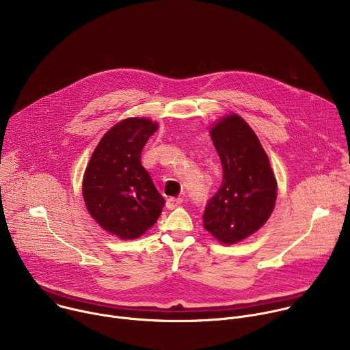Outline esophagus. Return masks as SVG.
Returning <instances> with one entry per match:
<instances>
[{"instance_id":"34e87169","label":"esophagus","mask_w":350,"mask_h":350,"mask_svg":"<svg viewBox=\"0 0 350 350\" xmlns=\"http://www.w3.org/2000/svg\"><path fill=\"white\" fill-rule=\"evenodd\" d=\"M181 202H183V199H181V198H169L167 201H166V208L172 211V209L177 208Z\"/></svg>"}]
</instances>
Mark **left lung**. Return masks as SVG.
<instances>
[{
    "instance_id": "1",
    "label": "left lung",
    "mask_w": 350,
    "mask_h": 350,
    "mask_svg": "<svg viewBox=\"0 0 350 350\" xmlns=\"http://www.w3.org/2000/svg\"><path fill=\"white\" fill-rule=\"evenodd\" d=\"M211 137L223 166V181L206 205L204 227L220 243L255 234L271 216L277 180L258 135L239 115L216 120Z\"/></svg>"
}]
</instances>
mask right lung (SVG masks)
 I'll return each mask as SVG.
<instances>
[{"label":"right lung","mask_w":350,"mask_h":350,"mask_svg":"<svg viewBox=\"0 0 350 350\" xmlns=\"http://www.w3.org/2000/svg\"><path fill=\"white\" fill-rule=\"evenodd\" d=\"M158 127V122L148 118L120 120L98 142L83 176L90 216L124 241L145 234L165 206V198L141 165L142 148Z\"/></svg>","instance_id":"1"}]
</instances>
